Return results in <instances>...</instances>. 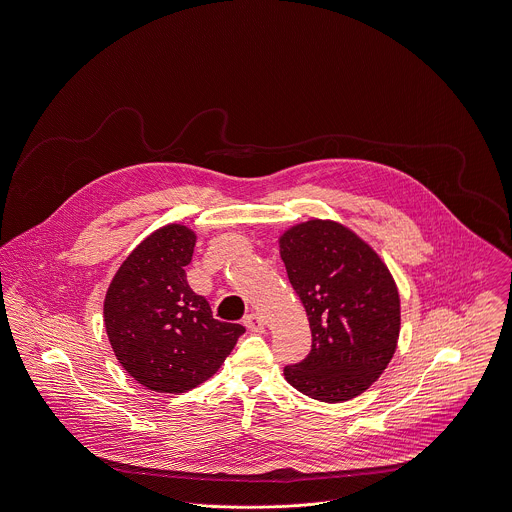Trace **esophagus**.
<instances>
[{
  "label": "esophagus",
  "mask_w": 512,
  "mask_h": 512,
  "mask_svg": "<svg viewBox=\"0 0 512 512\" xmlns=\"http://www.w3.org/2000/svg\"><path fill=\"white\" fill-rule=\"evenodd\" d=\"M243 324H245L251 332H265V328H267L265 318H263L261 314H257V312L247 314V316H245V320H243Z\"/></svg>",
  "instance_id": "34e87169"
}]
</instances>
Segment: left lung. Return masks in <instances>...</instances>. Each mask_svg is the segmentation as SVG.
Returning <instances> with one entry per match:
<instances>
[{
	"label": "left lung",
	"mask_w": 512,
	"mask_h": 512,
	"mask_svg": "<svg viewBox=\"0 0 512 512\" xmlns=\"http://www.w3.org/2000/svg\"><path fill=\"white\" fill-rule=\"evenodd\" d=\"M288 281L312 332V349L284 379L302 395L343 402L365 393L397 351L400 296L379 257L334 220H308L279 237Z\"/></svg>",
	"instance_id": "8db88e82"
}]
</instances>
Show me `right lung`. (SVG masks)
Masks as SVG:
<instances>
[{"instance_id":"right-lung-1","label":"right lung","mask_w":512,"mask_h":512,"mask_svg":"<svg viewBox=\"0 0 512 512\" xmlns=\"http://www.w3.org/2000/svg\"><path fill=\"white\" fill-rule=\"evenodd\" d=\"M196 233L169 224L121 263L104 300L108 340L121 367L155 393H186L226 361L241 324L220 322L186 281Z\"/></svg>"}]
</instances>
